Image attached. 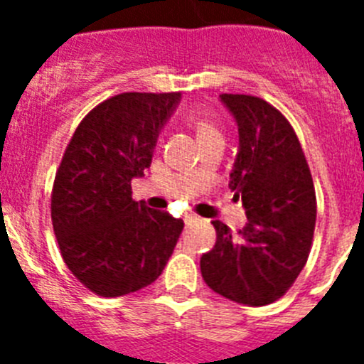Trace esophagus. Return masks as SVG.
<instances>
[{"instance_id":"34e87169","label":"esophagus","mask_w":364,"mask_h":364,"mask_svg":"<svg viewBox=\"0 0 364 364\" xmlns=\"http://www.w3.org/2000/svg\"><path fill=\"white\" fill-rule=\"evenodd\" d=\"M197 220H198V217L195 213H186L184 222L188 224V226H189V224H193V222H197Z\"/></svg>"}]
</instances>
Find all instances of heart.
Masks as SVG:
<instances>
[{
  "instance_id": "heart-1",
  "label": "heart",
  "mask_w": 364,
  "mask_h": 364,
  "mask_svg": "<svg viewBox=\"0 0 364 364\" xmlns=\"http://www.w3.org/2000/svg\"><path fill=\"white\" fill-rule=\"evenodd\" d=\"M188 122L193 129H195V133H197L198 142H202L205 138L220 136L217 122H215L213 117H211L208 111H204V109H193V111H189Z\"/></svg>"
}]
</instances>
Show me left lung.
I'll list each match as a JSON object with an SVG mask.
<instances>
[{"label":"left lung","instance_id":"1","mask_svg":"<svg viewBox=\"0 0 364 364\" xmlns=\"http://www.w3.org/2000/svg\"><path fill=\"white\" fill-rule=\"evenodd\" d=\"M239 124L230 189L247 224L237 233L213 220L217 242L200 259L204 282L230 301L264 306L290 290L306 264L317 198L306 156L279 109L252 95H220Z\"/></svg>","mask_w":364,"mask_h":364}]
</instances>
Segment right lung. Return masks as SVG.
Instances as JSON below:
<instances>
[{"instance_id":"obj_1","label":"right lung","mask_w":364,"mask_h":364,"mask_svg":"<svg viewBox=\"0 0 364 364\" xmlns=\"http://www.w3.org/2000/svg\"><path fill=\"white\" fill-rule=\"evenodd\" d=\"M180 92H122L87 112L54 176L50 218L63 262L87 290L120 297L160 277L184 222L131 197Z\"/></svg>"}]
</instances>
